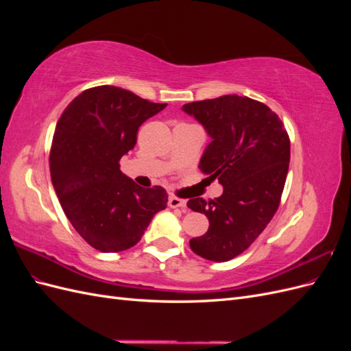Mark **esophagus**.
<instances>
[{
  "label": "esophagus",
  "mask_w": 351,
  "mask_h": 351,
  "mask_svg": "<svg viewBox=\"0 0 351 351\" xmlns=\"http://www.w3.org/2000/svg\"><path fill=\"white\" fill-rule=\"evenodd\" d=\"M186 200L184 199H180L176 196H169L168 197V206L169 208H180V209H184L186 208Z\"/></svg>",
  "instance_id": "obj_1"
}]
</instances>
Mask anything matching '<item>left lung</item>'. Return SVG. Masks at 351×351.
Returning <instances> with one entry per match:
<instances>
[{
    "instance_id": "8db88e82",
    "label": "left lung",
    "mask_w": 351,
    "mask_h": 351,
    "mask_svg": "<svg viewBox=\"0 0 351 351\" xmlns=\"http://www.w3.org/2000/svg\"><path fill=\"white\" fill-rule=\"evenodd\" d=\"M182 110L212 139L200 171L224 187L215 200L187 202L209 219L208 231L190 240V249L204 259L227 262L259 237L278 209L290 164L289 134L277 114L247 97L224 95Z\"/></svg>"
}]
</instances>
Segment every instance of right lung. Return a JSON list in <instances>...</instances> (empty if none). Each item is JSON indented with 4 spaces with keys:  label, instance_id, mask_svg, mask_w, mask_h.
Wrapping results in <instances>:
<instances>
[{
    "label": "right lung",
    "instance_id": "right-lung-1",
    "mask_svg": "<svg viewBox=\"0 0 351 351\" xmlns=\"http://www.w3.org/2000/svg\"><path fill=\"white\" fill-rule=\"evenodd\" d=\"M165 107L105 84L83 90L60 117L49 154L52 186L74 230L99 252L133 247L167 208L165 189L137 186L119 164L139 127Z\"/></svg>",
    "mask_w": 351,
    "mask_h": 351
}]
</instances>
